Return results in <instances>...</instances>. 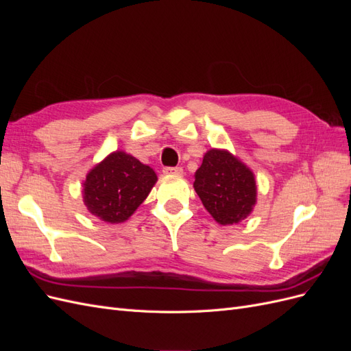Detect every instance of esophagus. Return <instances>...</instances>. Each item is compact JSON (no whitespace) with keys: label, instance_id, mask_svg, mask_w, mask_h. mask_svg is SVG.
Returning a JSON list of instances; mask_svg holds the SVG:
<instances>
[{"label":"esophagus","instance_id":"34e87169","mask_svg":"<svg viewBox=\"0 0 351 351\" xmlns=\"http://www.w3.org/2000/svg\"><path fill=\"white\" fill-rule=\"evenodd\" d=\"M164 173L168 176H182L183 168L182 167H167V168H164Z\"/></svg>","mask_w":351,"mask_h":351}]
</instances>
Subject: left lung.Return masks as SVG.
Segmentation results:
<instances>
[{
  "instance_id": "left-lung-1",
  "label": "left lung",
  "mask_w": 351,
  "mask_h": 351,
  "mask_svg": "<svg viewBox=\"0 0 351 351\" xmlns=\"http://www.w3.org/2000/svg\"><path fill=\"white\" fill-rule=\"evenodd\" d=\"M193 187L219 226L239 224L256 205L258 187L253 171L227 149L212 147L204 155Z\"/></svg>"
}]
</instances>
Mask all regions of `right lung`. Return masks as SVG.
Wrapping results in <instances>:
<instances>
[{
	"label": "right lung",
	"mask_w": 351,
	"mask_h": 351,
	"mask_svg": "<svg viewBox=\"0 0 351 351\" xmlns=\"http://www.w3.org/2000/svg\"><path fill=\"white\" fill-rule=\"evenodd\" d=\"M156 182L149 165L124 151H114L89 169L82 183L83 202L93 217L121 224L143 204Z\"/></svg>",
	"instance_id": "obj_1"
}]
</instances>
